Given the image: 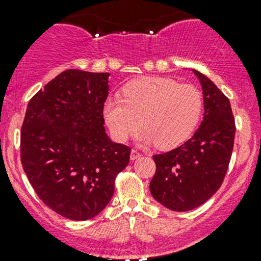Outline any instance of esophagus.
<instances>
[{
	"mask_svg": "<svg viewBox=\"0 0 261 261\" xmlns=\"http://www.w3.org/2000/svg\"><path fill=\"white\" fill-rule=\"evenodd\" d=\"M140 156H141V154L139 151H136V150H133V151H131V154H130V159L131 160H136V159H139Z\"/></svg>",
	"mask_w": 261,
	"mask_h": 261,
	"instance_id": "34e87169",
	"label": "esophagus"
}]
</instances>
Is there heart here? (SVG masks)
<instances>
[{"mask_svg":"<svg viewBox=\"0 0 261 261\" xmlns=\"http://www.w3.org/2000/svg\"><path fill=\"white\" fill-rule=\"evenodd\" d=\"M203 110L201 92L172 78L141 77L123 87L122 98L107 99L103 118L116 141H125L139 125L143 144L173 149L183 144L198 125Z\"/></svg>","mask_w":261,"mask_h":261,"instance_id":"1","label":"heart"}]
</instances>
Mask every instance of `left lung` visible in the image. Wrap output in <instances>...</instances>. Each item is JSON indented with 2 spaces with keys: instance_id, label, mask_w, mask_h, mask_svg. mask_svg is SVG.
Returning a JSON list of instances; mask_svg holds the SVG:
<instances>
[{
  "instance_id": "left-lung-1",
  "label": "left lung",
  "mask_w": 261,
  "mask_h": 261,
  "mask_svg": "<svg viewBox=\"0 0 261 261\" xmlns=\"http://www.w3.org/2000/svg\"><path fill=\"white\" fill-rule=\"evenodd\" d=\"M193 73L203 91V121L183 145L152 156L156 170L150 181L151 196L177 212L201 206L217 192L227 172L236 130L227 97L206 75Z\"/></svg>"
}]
</instances>
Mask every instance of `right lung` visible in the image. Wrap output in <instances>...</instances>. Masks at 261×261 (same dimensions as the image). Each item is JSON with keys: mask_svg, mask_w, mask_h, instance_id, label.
<instances>
[{"mask_svg": "<svg viewBox=\"0 0 261 261\" xmlns=\"http://www.w3.org/2000/svg\"><path fill=\"white\" fill-rule=\"evenodd\" d=\"M110 73L68 69L30 99L21 128V163L39 198L69 220L98 215L111 201L130 147L105 130Z\"/></svg>", "mask_w": 261, "mask_h": 261, "instance_id": "1", "label": "right lung"}]
</instances>
